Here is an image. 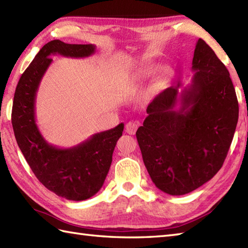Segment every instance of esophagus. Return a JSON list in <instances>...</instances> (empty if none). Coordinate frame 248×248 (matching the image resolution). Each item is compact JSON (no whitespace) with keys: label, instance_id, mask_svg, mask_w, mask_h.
I'll return each instance as SVG.
<instances>
[{"label":"esophagus","instance_id":"esophagus-1","mask_svg":"<svg viewBox=\"0 0 248 248\" xmlns=\"http://www.w3.org/2000/svg\"><path fill=\"white\" fill-rule=\"evenodd\" d=\"M139 128V123L138 121H129V123L125 124V132L131 135H134L136 130Z\"/></svg>","mask_w":248,"mask_h":248}]
</instances>
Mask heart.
Listing matches in <instances>:
<instances>
[{"instance_id": "b5f03b06", "label": "heart", "mask_w": 248, "mask_h": 248, "mask_svg": "<svg viewBox=\"0 0 248 248\" xmlns=\"http://www.w3.org/2000/svg\"><path fill=\"white\" fill-rule=\"evenodd\" d=\"M156 72H157V69H156V68H151V69H147V70L143 71V73H141L140 76L136 77V78H135V81H136V82L145 81L146 78H150L151 76H154L155 73H156ZM170 73H171V71H170V68H165V69L163 70V71H162V73H161L160 81H161V82H162V81H165L166 78H170Z\"/></svg>"}]
</instances>
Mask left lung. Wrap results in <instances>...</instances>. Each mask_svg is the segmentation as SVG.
I'll use <instances>...</instances> for the list:
<instances>
[{"label": "left lung", "mask_w": 248, "mask_h": 248, "mask_svg": "<svg viewBox=\"0 0 248 248\" xmlns=\"http://www.w3.org/2000/svg\"><path fill=\"white\" fill-rule=\"evenodd\" d=\"M192 71L188 85L179 81L155 97L136 131L152 182L175 196L193 192L217 175L239 118L229 71L200 38Z\"/></svg>", "instance_id": "left-lung-1"}]
</instances>
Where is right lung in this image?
I'll use <instances>...</instances> for the list:
<instances>
[{
    "mask_svg": "<svg viewBox=\"0 0 248 248\" xmlns=\"http://www.w3.org/2000/svg\"><path fill=\"white\" fill-rule=\"evenodd\" d=\"M94 52L93 45H70L57 39L46 44L21 76L13 104L16 140L31 170L51 192L75 202L91 198L102 187L124 124L70 148H59L49 144L37 127L35 103L39 84L53 61L51 55L81 59Z\"/></svg>",
    "mask_w": 248,
    "mask_h": 248,
    "instance_id": "1",
    "label": "right lung"
}]
</instances>
